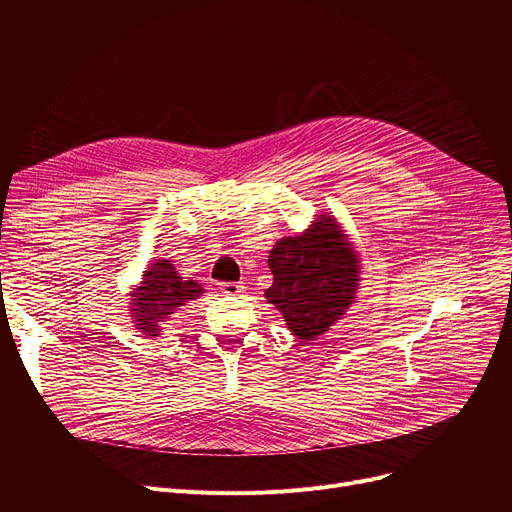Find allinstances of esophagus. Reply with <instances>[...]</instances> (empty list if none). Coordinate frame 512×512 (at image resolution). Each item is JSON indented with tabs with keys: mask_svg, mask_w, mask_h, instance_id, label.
Instances as JSON below:
<instances>
[{
	"mask_svg": "<svg viewBox=\"0 0 512 512\" xmlns=\"http://www.w3.org/2000/svg\"><path fill=\"white\" fill-rule=\"evenodd\" d=\"M221 289H223V294H227V296H239L245 291V285L235 283V281H227V283H221Z\"/></svg>",
	"mask_w": 512,
	"mask_h": 512,
	"instance_id": "1",
	"label": "esophagus"
}]
</instances>
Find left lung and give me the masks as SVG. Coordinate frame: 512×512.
Segmentation results:
<instances>
[{
	"label": "left lung",
	"mask_w": 512,
	"mask_h": 512,
	"mask_svg": "<svg viewBox=\"0 0 512 512\" xmlns=\"http://www.w3.org/2000/svg\"><path fill=\"white\" fill-rule=\"evenodd\" d=\"M356 245L330 212L300 235L279 239L269 251L273 283L265 289L289 332L310 342L334 326L354 304L362 281Z\"/></svg>",
	"instance_id": "left-lung-1"
}]
</instances>
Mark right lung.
<instances>
[{
  "instance_id": "add662e5",
  "label": "right lung",
  "mask_w": 512,
  "mask_h": 512,
  "mask_svg": "<svg viewBox=\"0 0 512 512\" xmlns=\"http://www.w3.org/2000/svg\"><path fill=\"white\" fill-rule=\"evenodd\" d=\"M204 294L196 279L182 277L170 259H154L141 273V281L127 294V314L135 330L148 338L164 332L170 316Z\"/></svg>"
}]
</instances>
